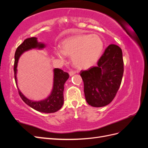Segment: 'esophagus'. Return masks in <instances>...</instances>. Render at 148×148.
Segmentation results:
<instances>
[{"instance_id":"esophagus-1","label":"esophagus","mask_w":148,"mask_h":148,"mask_svg":"<svg viewBox=\"0 0 148 148\" xmlns=\"http://www.w3.org/2000/svg\"><path fill=\"white\" fill-rule=\"evenodd\" d=\"M78 72L77 71H75V70H72V71H69V75H70V76H72V75H73L74 74H75V73H77Z\"/></svg>"}]
</instances>
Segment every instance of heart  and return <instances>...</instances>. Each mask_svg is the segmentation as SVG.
I'll return each instance as SVG.
<instances>
[{
	"instance_id": "obj_1",
	"label": "heart",
	"mask_w": 148,
	"mask_h": 148,
	"mask_svg": "<svg viewBox=\"0 0 148 148\" xmlns=\"http://www.w3.org/2000/svg\"><path fill=\"white\" fill-rule=\"evenodd\" d=\"M104 47L102 39L96 34L78 35L66 39L61 44V51L56 55L64 59L71 57L73 64L78 69H88L99 59Z\"/></svg>"
}]
</instances>
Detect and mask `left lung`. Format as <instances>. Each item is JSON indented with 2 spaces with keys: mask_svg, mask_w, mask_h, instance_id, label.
<instances>
[{
  "mask_svg": "<svg viewBox=\"0 0 148 148\" xmlns=\"http://www.w3.org/2000/svg\"><path fill=\"white\" fill-rule=\"evenodd\" d=\"M123 74L122 49L115 44H110L98 60L97 66L80 72L86 102L95 107L108 105L117 95Z\"/></svg>",
  "mask_w": 148,
  "mask_h": 148,
  "instance_id": "obj_1",
  "label": "left lung"
}]
</instances>
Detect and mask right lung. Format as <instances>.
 Instances as JSON below:
<instances>
[{
  "label": "right lung",
  "mask_w": 148,
  "mask_h": 148,
  "mask_svg": "<svg viewBox=\"0 0 148 148\" xmlns=\"http://www.w3.org/2000/svg\"><path fill=\"white\" fill-rule=\"evenodd\" d=\"M45 47L44 44L38 42L36 38H29L26 39L20 45L17 47L15 53V62H14V77L16 82V66L18 60L20 56L24 52L29 50L33 48L42 49ZM54 72V78H53V89L50 96L43 101L34 102L30 101L23 96L19 89L18 93L21 99L26 104L28 105L31 108L38 112L44 113H53L60 109L64 104V84L68 79L69 75L68 73L60 69H55L53 70Z\"/></svg>",
  "instance_id": "right-lung-1"
}]
</instances>
